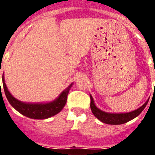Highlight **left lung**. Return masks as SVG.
<instances>
[{"mask_svg":"<svg viewBox=\"0 0 155 155\" xmlns=\"http://www.w3.org/2000/svg\"><path fill=\"white\" fill-rule=\"evenodd\" d=\"M90 99H91L90 107H91V110H92V113L101 122L108 124V125H121V124H124V123H126L133 120V119H134L143 111V109L146 108L147 103L149 101V100H147L143 105H142L137 109H135V110L132 111V112L115 113H107V112H104V111L97 108V105L95 104L94 100L92 98V95H90Z\"/></svg>","mask_w":155,"mask_h":155,"instance_id":"obj_1","label":"left lung"}]
</instances>
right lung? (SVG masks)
<instances>
[{"label": "right lung", "mask_w": 155, "mask_h": 155, "mask_svg": "<svg viewBox=\"0 0 155 155\" xmlns=\"http://www.w3.org/2000/svg\"><path fill=\"white\" fill-rule=\"evenodd\" d=\"M2 83H3L4 91L5 93L6 98L11 105L21 114L29 118L38 119V120L51 117L53 116L58 114L64 108L67 103L68 92L73 85V83H71L67 88L61 92L56 99L52 101L46 102V103H26L16 99L9 92L5 82L4 74L2 75Z\"/></svg>", "instance_id": "1"}]
</instances>
